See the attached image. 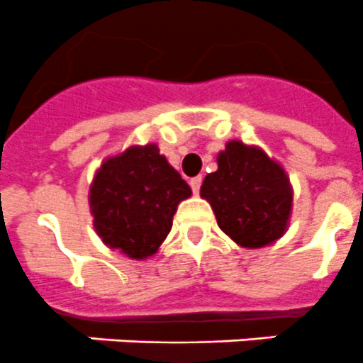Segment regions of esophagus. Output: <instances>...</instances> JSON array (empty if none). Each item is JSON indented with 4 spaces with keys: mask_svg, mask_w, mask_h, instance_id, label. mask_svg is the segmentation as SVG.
I'll return each instance as SVG.
<instances>
[{
    "mask_svg": "<svg viewBox=\"0 0 363 363\" xmlns=\"http://www.w3.org/2000/svg\"><path fill=\"white\" fill-rule=\"evenodd\" d=\"M201 182H203V177H201V175H197V177L190 179V186H191V191H194V194H195V195L199 194V190H201Z\"/></svg>",
    "mask_w": 363,
    "mask_h": 363,
    "instance_id": "1",
    "label": "esophagus"
}]
</instances>
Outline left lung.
<instances>
[{"label":"left lung","mask_w":363,"mask_h":363,"mask_svg":"<svg viewBox=\"0 0 363 363\" xmlns=\"http://www.w3.org/2000/svg\"><path fill=\"white\" fill-rule=\"evenodd\" d=\"M217 166V172L204 177L201 197L212 204L219 228L247 248H261L281 238L292 210L285 169L239 140L226 144Z\"/></svg>","instance_id":"8db88e82"}]
</instances>
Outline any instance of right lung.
<instances>
[{"label":"right lung","mask_w":363,"mask_h":363,"mask_svg":"<svg viewBox=\"0 0 363 363\" xmlns=\"http://www.w3.org/2000/svg\"><path fill=\"white\" fill-rule=\"evenodd\" d=\"M190 186L160 155L155 144L131 146L100 166L89 204L96 234L128 257L153 256L169 234Z\"/></svg>","instance_id":"add662e5"}]
</instances>
